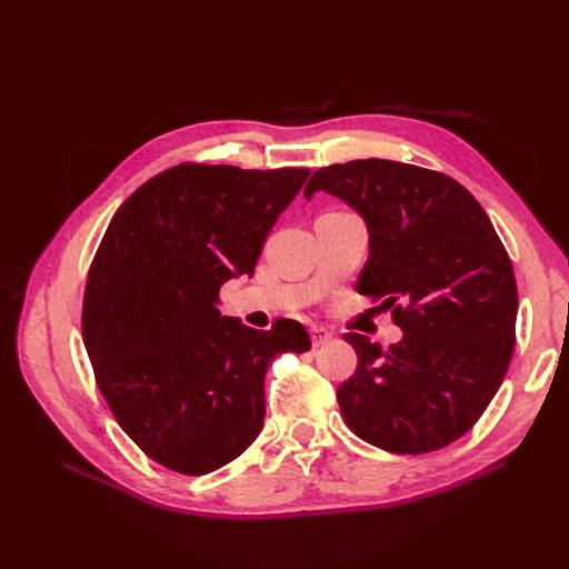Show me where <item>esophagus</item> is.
Here are the masks:
<instances>
[{
  "label": "esophagus",
  "instance_id": "esophagus-1",
  "mask_svg": "<svg viewBox=\"0 0 569 569\" xmlns=\"http://www.w3.org/2000/svg\"><path fill=\"white\" fill-rule=\"evenodd\" d=\"M332 339V332L325 330V327H311V341L313 347H325L327 341Z\"/></svg>",
  "mask_w": 569,
  "mask_h": 569
}]
</instances>
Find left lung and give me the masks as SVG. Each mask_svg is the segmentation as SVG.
Wrapping results in <instances>:
<instances>
[{"label":"left lung","instance_id":"8db88e82","mask_svg":"<svg viewBox=\"0 0 569 569\" xmlns=\"http://www.w3.org/2000/svg\"><path fill=\"white\" fill-rule=\"evenodd\" d=\"M327 192L363 218L368 261L356 289L393 306L403 339L382 349L347 335L358 368L337 389L351 432L389 453L460 439L501 387L515 349L518 284L477 199L435 170L366 159L320 168Z\"/></svg>","mask_w":569,"mask_h":569}]
</instances>
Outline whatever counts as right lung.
I'll return each mask as SVG.
<instances>
[{
    "label": "right lung",
    "instance_id": "add662e5",
    "mask_svg": "<svg viewBox=\"0 0 569 569\" xmlns=\"http://www.w3.org/2000/svg\"><path fill=\"white\" fill-rule=\"evenodd\" d=\"M308 176L182 163L109 222L84 289L82 341L118 425L163 468L206 475L244 453L263 429L274 356L311 349L297 320L261 332L216 308L222 284L251 278Z\"/></svg>",
    "mask_w": 569,
    "mask_h": 569
}]
</instances>
